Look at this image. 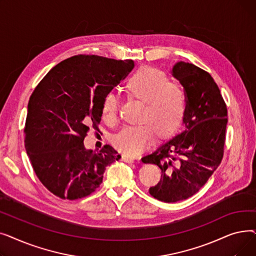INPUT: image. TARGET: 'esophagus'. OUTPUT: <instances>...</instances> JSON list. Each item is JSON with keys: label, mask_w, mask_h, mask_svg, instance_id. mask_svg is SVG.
I'll use <instances>...</instances> for the list:
<instances>
[{"label": "esophagus", "mask_w": 256, "mask_h": 256, "mask_svg": "<svg viewBox=\"0 0 256 256\" xmlns=\"http://www.w3.org/2000/svg\"><path fill=\"white\" fill-rule=\"evenodd\" d=\"M121 160H124V162H126V163H128V164H132V163H134V160H132V158H128V156H122V158H121Z\"/></svg>", "instance_id": "esophagus-1"}]
</instances>
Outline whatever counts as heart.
Listing matches in <instances>:
<instances>
[{
    "label": "heart",
    "mask_w": 256,
    "mask_h": 256,
    "mask_svg": "<svg viewBox=\"0 0 256 256\" xmlns=\"http://www.w3.org/2000/svg\"><path fill=\"white\" fill-rule=\"evenodd\" d=\"M126 94L143 102L139 126H128L113 139L115 148L128 158H136L148 148L156 136L165 140L176 135L186 114V100L182 89L170 83L167 76L154 67H142L126 83ZM118 98L106 92L100 114L104 122L113 126L118 121Z\"/></svg>",
    "instance_id": "b5f03b06"
}]
</instances>
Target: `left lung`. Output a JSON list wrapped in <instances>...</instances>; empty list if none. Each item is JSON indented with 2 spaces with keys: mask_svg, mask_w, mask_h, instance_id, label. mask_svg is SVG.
Segmentation results:
<instances>
[{
  "mask_svg": "<svg viewBox=\"0 0 256 256\" xmlns=\"http://www.w3.org/2000/svg\"><path fill=\"white\" fill-rule=\"evenodd\" d=\"M172 74L184 88L186 130L162 145L143 163L156 164L162 176L150 194L164 202H178L196 194L221 164L224 154L227 106L218 85L200 67L186 62Z\"/></svg>",
  "mask_w": 256,
  "mask_h": 256,
  "instance_id": "1",
  "label": "left lung"
}]
</instances>
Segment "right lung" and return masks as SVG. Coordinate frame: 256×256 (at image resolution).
I'll return each instance as SVG.
<instances>
[{"label": "right lung", "mask_w": 256, "mask_h": 256, "mask_svg": "<svg viewBox=\"0 0 256 256\" xmlns=\"http://www.w3.org/2000/svg\"><path fill=\"white\" fill-rule=\"evenodd\" d=\"M134 67L132 60L76 55L46 74L31 94L24 146L36 176L61 199L96 192L104 172L121 156L110 145L86 150L84 139L98 130L102 98Z\"/></svg>", "instance_id": "right-lung-1"}]
</instances>
